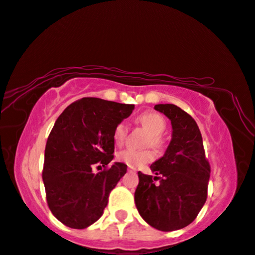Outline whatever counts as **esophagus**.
Instances as JSON below:
<instances>
[{"label": "esophagus", "mask_w": 255, "mask_h": 255, "mask_svg": "<svg viewBox=\"0 0 255 255\" xmlns=\"http://www.w3.org/2000/svg\"><path fill=\"white\" fill-rule=\"evenodd\" d=\"M128 172H130V173H135V172H136V168H135V167H130V166H129V167H128Z\"/></svg>", "instance_id": "esophagus-1"}]
</instances>
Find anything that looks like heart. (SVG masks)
Here are the masks:
<instances>
[{"label":"heart","instance_id":"b5f03b06","mask_svg":"<svg viewBox=\"0 0 255 255\" xmlns=\"http://www.w3.org/2000/svg\"><path fill=\"white\" fill-rule=\"evenodd\" d=\"M138 123L142 125L143 127L149 130L150 134L152 135V139H150L149 144H152L153 146H159L162 144V138L160 136L166 129V123L165 119L160 116V114L156 112H145L138 117ZM128 135V126L127 124L123 121V123L118 124L117 127L114 128L113 131V138L114 142L118 145H123L125 141H126ZM118 159L121 163H125L130 167H141L146 163L152 162L155 158L152 151L150 150H136V149H125L123 151L118 152Z\"/></svg>","mask_w":255,"mask_h":255}]
</instances>
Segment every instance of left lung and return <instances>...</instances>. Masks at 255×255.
I'll return each instance as SVG.
<instances>
[{"label":"left lung","instance_id":"obj_1","mask_svg":"<svg viewBox=\"0 0 255 255\" xmlns=\"http://www.w3.org/2000/svg\"><path fill=\"white\" fill-rule=\"evenodd\" d=\"M155 110L170 119L172 138L163 157L150 166L156 177L138 172L135 204L152 228L174 231L191 224L206 203L210 165L195 120L173 104H158Z\"/></svg>","mask_w":255,"mask_h":255}]
</instances>
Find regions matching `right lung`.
<instances>
[{"mask_svg":"<svg viewBox=\"0 0 255 255\" xmlns=\"http://www.w3.org/2000/svg\"><path fill=\"white\" fill-rule=\"evenodd\" d=\"M134 105L82 98L57 118L45 149L42 180L52 214L67 227L85 229L102 217L109 195L127 172L113 159V131L130 116Z\"/></svg>","mask_w":255,"mask_h":255,"instance_id":"right-lung-1","label":"right lung"}]
</instances>
